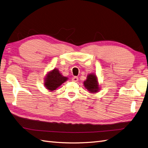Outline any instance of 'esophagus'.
<instances>
[{
	"mask_svg": "<svg viewBox=\"0 0 148 148\" xmlns=\"http://www.w3.org/2000/svg\"><path fill=\"white\" fill-rule=\"evenodd\" d=\"M78 80V78L77 77H74L72 78V81L75 82H77Z\"/></svg>",
	"mask_w": 148,
	"mask_h": 148,
	"instance_id": "esophagus-1",
	"label": "esophagus"
}]
</instances>
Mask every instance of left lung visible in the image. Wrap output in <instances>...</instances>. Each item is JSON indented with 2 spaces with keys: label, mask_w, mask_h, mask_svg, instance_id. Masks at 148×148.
Instances as JSON below:
<instances>
[{
  "label": "left lung",
  "mask_w": 148,
  "mask_h": 148,
  "mask_svg": "<svg viewBox=\"0 0 148 148\" xmlns=\"http://www.w3.org/2000/svg\"><path fill=\"white\" fill-rule=\"evenodd\" d=\"M83 85L85 88L91 93H97L101 90L97 76L93 73L87 75L86 80L83 82Z\"/></svg>",
  "instance_id": "obj_1"
}]
</instances>
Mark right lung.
<instances>
[{"instance_id":"1","label":"right lung","mask_w":148,"mask_h":148,"mask_svg":"<svg viewBox=\"0 0 148 148\" xmlns=\"http://www.w3.org/2000/svg\"><path fill=\"white\" fill-rule=\"evenodd\" d=\"M69 79L63 76L58 69H54L48 72L44 78V86L50 91H53L60 86Z\"/></svg>"}]
</instances>
